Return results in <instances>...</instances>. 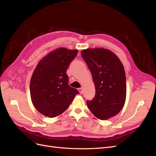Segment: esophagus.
<instances>
[{"mask_svg":"<svg viewBox=\"0 0 156 156\" xmlns=\"http://www.w3.org/2000/svg\"><path fill=\"white\" fill-rule=\"evenodd\" d=\"M78 90H79V93L81 94H82L83 93V88L81 87V88H78Z\"/></svg>","mask_w":156,"mask_h":156,"instance_id":"1","label":"esophagus"}]
</instances>
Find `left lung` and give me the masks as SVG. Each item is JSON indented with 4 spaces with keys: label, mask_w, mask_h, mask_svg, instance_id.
<instances>
[{
    "label": "left lung",
    "mask_w": 156,
    "mask_h": 156,
    "mask_svg": "<svg viewBox=\"0 0 156 156\" xmlns=\"http://www.w3.org/2000/svg\"><path fill=\"white\" fill-rule=\"evenodd\" d=\"M92 75L96 95L87 103L92 114L105 120L115 116L123 108L126 98L124 68L118 56L103 48L87 49L81 51Z\"/></svg>",
    "instance_id": "8db88e82"
}]
</instances>
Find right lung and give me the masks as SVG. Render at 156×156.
I'll use <instances>...</instances> for the list:
<instances>
[{
    "label": "right lung",
    "instance_id": "add662e5",
    "mask_svg": "<svg viewBox=\"0 0 156 156\" xmlns=\"http://www.w3.org/2000/svg\"><path fill=\"white\" fill-rule=\"evenodd\" d=\"M78 53L77 49L60 48L42 58L30 83L33 105L43 115L53 118L62 114L72 102L77 89L69 86L66 71Z\"/></svg>",
    "mask_w": 156,
    "mask_h": 156
}]
</instances>
